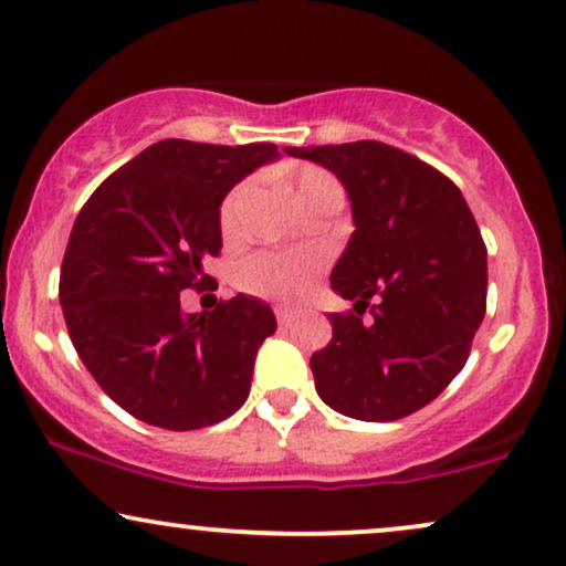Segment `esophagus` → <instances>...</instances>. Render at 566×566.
<instances>
[{
    "label": "esophagus",
    "instance_id": "1",
    "mask_svg": "<svg viewBox=\"0 0 566 566\" xmlns=\"http://www.w3.org/2000/svg\"><path fill=\"white\" fill-rule=\"evenodd\" d=\"M276 322L282 326H290L292 322H295V311L290 308H276Z\"/></svg>",
    "mask_w": 566,
    "mask_h": 566
}]
</instances>
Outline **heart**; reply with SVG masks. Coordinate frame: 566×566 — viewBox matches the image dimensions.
<instances>
[{"mask_svg":"<svg viewBox=\"0 0 566 566\" xmlns=\"http://www.w3.org/2000/svg\"><path fill=\"white\" fill-rule=\"evenodd\" d=\"M326 189H339L337 181L329 174L318 168H301L295 181L297 202H305L318 197ZM244 187H237L221 206V227L229 231L237 221V210L242 206ZM318 269L316 255H292V253H258L248 258L237 269V287L250 292V295L269 297V301H297L311 290L313 274Z\"/></svg>","mask_w":566,"mask_h":566,"instance_id":"obj_1","label":"heart"}]
</instances>
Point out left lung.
<instances>
[{"mask_svg":"<svg viewBox=\"0 0 566 566\" xmlns=\"http://www.w3.org/2000/svg\"><path fill=\"white\" fill-rule=\"evenodd\" d=\"M348 192L353 234L332 290L374 300L375 322L332 313V343L311 356L316 392L337 413L392 421L424 408L464 369L485 316L488 250L451 179L382 142L284 147Z\"/></svg>","mask_w":566,"mask_h":566,"instance_id":"obj_1","label":"left lung"}]
</instances>
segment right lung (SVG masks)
I'll return each mask as SVG.
<instances>
[{
	"label": "right lung",
	"mask_w": 566,
	"mask_h": 566,
	"mask_svg": "<svg viewBox=\"0 0 566 566\" xmlns=\"http://www.w3.org/2000/svg\"><path fill=\"white\" fill-rule=\"evenodd\" d=\"M274 145L163 139L94 189L60 271L67 335L97 385L132 417L200 430L248 400L258 348L276 332L271 305L237 295L184 313L179 292L206 287L221 253V202Z\"/></svg>",
	"instance_id": "obj_1"
}]
</instances>
